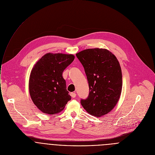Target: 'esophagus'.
<instances>
[{"mask_svg": "<svg viewBox=\"0 0 155 155\" xmlns=\"http://www.w3.org/2000/svg\"><path fill=\"white\" fill-rule=\"evenodd\" d=\"M76 93H71V97H73V98H74V97H76Z\"/></svg>", "mask_w": 155, "mask_h": 155, "instance_id": "esophagus-1", "label": "esophagus"}]
</instances>
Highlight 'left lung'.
Here are the masks:
<instances>
[{
    "label": "left lung",
    "instance_id": "obj_1",
    "mask_svg": "<svg viewBox=\"0 0 155 155\" xmlns=\"http://www.w3.org/2000/svg\"><path fill=\"white\" fill-rule=\"evenodd\" d=\"M89 84L90 94L81 104L91 115L101 117L111 112L122 90V72L117 57L105 48H91L76 54Z\"/></svg>",
    "mask_w": 155,
    "mask_h": 155
}]
</instances>
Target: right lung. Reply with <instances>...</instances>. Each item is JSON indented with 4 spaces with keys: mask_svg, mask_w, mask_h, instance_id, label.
I'll return each mask as SVG.
<instances>
[{
    "mask_svg": "<svg viewBox=\"0 0 155 155\" xmlns=\"http://www.w3.org/2000/svg\"><path fill=\"white\" fill-rule=\"evenodd\" d=\"M74 59L71 54L48 53L34 65L29 80V94L34 104L43 113H59L71 99L62 72Z\"/></svg>",
    "mask_w": 155,
    "mask_h": 155,
    "instance_id": "right-lung-1",
    "label": "right lung"
}]
</instances>
